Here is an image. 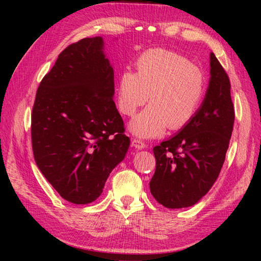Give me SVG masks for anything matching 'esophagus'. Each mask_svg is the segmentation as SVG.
I'll return each mask as SVG.
<instances>
[{
	"label": "esophagus",
	"instance_id": "obj_1",
	"mask_svg": "<svg viewBox=\"0 0 261 261\" xmlns=\"http://www.w3.org/2000/svg\"><path fill=\"white\" fill-rule=\"evenodd\" d=\"M131 144H132V146L136 147V148H138V149H143V148L146 147V144H145L144 141L140 140V139L134 138V139L131 140Z\"/></svg>",
	"mask_w": 261,
	"mask_h": 261
}]
</instances>
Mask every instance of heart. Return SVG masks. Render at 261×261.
<instances>
[{"mask_svg": "<svg viewBox=\"0 0 261 261\" xmlns=\"http://www.w3.org/2000/svg\"><path fill=\"white\" fill-rule=\"evenodd\" d=\"M205 72L188 57L166 49H151L136 62V73L120 77L117 107L124 116H134L146 101L147 106L131 122L130 129L143 138L179 130L192 121L206 93ZM150 99H148V96Z\"/></svg>", "mask_w": 261, "mask_h": 261, "instance_id": "1", "label": "heart"}]
</instances>
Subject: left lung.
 <instances>
[{"mask_svg": "<svg viewBox=\"0 0 261 261\" xmlns=\"http://www.w3.org/2000/svg\"><path fill=\"white\" fill-rule=\"evenodd\" d=\"M233 121L230 81L211 53L210 85L200 108L177 135L153 148L155 173L149 190L159 204L183 208L210 191L226 159Z\"/></svg>", "mask_w": 261, "mask_h": 261, "instance_id": "obj_1", "label": "left lung"}]
</instances>
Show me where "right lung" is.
Returning a JSON list of instances; mask_svg holds the SVG:
<instances>
[{"label": "right lung", "mask_w": 261, "mask_h": 261, "mask_svg": "<svg viewBox=\"0 0 261 261\" xmlns=\"http://www.w3.org/2000/svg\"><path fill=\"white\" fill-rule=\"evenodd\" d=\"M113 96L114 70L101 37L69 45L38 87L31 117L34 160L72 204L98 199L130 146Z\"/></svg>", "instance_id": "obj_1"}]
</instances>
